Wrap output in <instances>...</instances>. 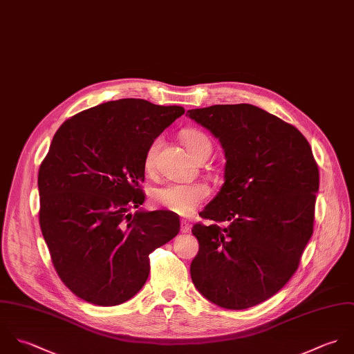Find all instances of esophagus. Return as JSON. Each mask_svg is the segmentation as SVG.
<instances>
[{
    "label": "esophagus",
    "mask_w": 354,
    "mask_h": 354,
    "mask_svg": "<svg viewBox=\"0 0 354 354\" xmlns=\"http://www.w3.org/2000/svg\"><path fill=\"white\" fill-rule=\"evenodd\" d=\"M180 231L182 232H189L190 231V223L185 218L180 221Z\"/></svg>",
    "instance_id": "34e87169"
}]
</instances>
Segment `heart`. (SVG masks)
Masks as SVG:
<instances>
[{
    "mask_svg": "<svg viewBox=\"0 0 354 354\" xmlns=\"http://www.w3.org/2000/svg\"><path fill=\"white\" fill-rule=\"evenodd\" d=\"M182 141L187 151L198 160L204 154L212 151L211 140L198 130H187L182 134ZM160 140H154L146 150L145 154V169L151 172L156 167V156L160 147ZM211 192L208 186L203 183H168L153 190V201L169 211L180 216H189L194 212L208 197Z\"/></svg>",
    "mask_w": 354,
    "mask_h": 354,
    "instance_id": "1",
    "label": "heart"
}]
</instances>
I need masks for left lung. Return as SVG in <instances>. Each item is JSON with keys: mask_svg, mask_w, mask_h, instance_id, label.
<instances>
[{"mask_svg": "<svg viewBox=\"0 0 354 354\" xmlns=\"http://www.w3.org/2000/svg\"><path fill=\"white\" fill-rule=\"evenodd\" d=\"M225 153L224 185L193 225V283L211 302L246 309L277 294L298 270L313 232L319 167L306 138L250 104L187 111ZM225 222L224 226L219 223Z\"/></svg>", "mask_w": 354, "mask_h": 354, "instance_id": "8db88e82", "label": "left lung"}]
</instances>
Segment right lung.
Wrapping results in <instances>:
<instances>
[{
  "mask_svg": "<svg viewBox=\"0 0 354 354\" xmlns=\"http://www.w3.org/2000/svg\"><path fill=\"white\" fill-rule=\"evenodd\" d=\"M185 113L140 98L109 101L66 120L41 162L39 225L53 267L79 298L113 306L134 297L149 254L178 235V216L129 213L145 201V154Z\"/></svg>",
  "mask_w": 354,
  "mask_h": 354,
  "instance_id": "1",
  "label": "right lung"
}]
</instances>
